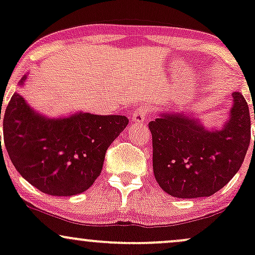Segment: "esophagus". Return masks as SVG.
Segmentation results:
<instances>
[{
	"instance_id": "obj_1",
	"label": "esophagus",
	"mask_w": 255,
	"mask_h": 255,
	"mask_svg": "<svg viewBox=\"0 0 255 255\" xmlns=\"http://www.w3.org/2000/svg\"><path fill=\"white\" fill-rule=\"evenodd\" d=\"M148 112H149V110H148V107H145V106H141V107H138L132 114V122L135 123L144 122L145 118H147Z\"/></svg>"
}]
</instances>
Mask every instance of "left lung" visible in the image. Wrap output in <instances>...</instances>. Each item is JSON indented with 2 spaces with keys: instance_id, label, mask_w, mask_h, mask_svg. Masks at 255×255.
<instances>
[{
  "instance_id": "obj_1",
  "label": "left lung",
  "mask_w": 255,
  "mask_h": 255,
  "mask_svg": "<svg viewBox=\"0 0 255 255\" xmlns=\"http://www.w3.org/2000/svg\"><path fill=\"white\" fill-rule=\"evenodd\" d=\"M233 97L231 118L220 131L211 132L189 117L172 113L148 124L154 176L171 196H211L240 170L250 147L251 116L245 97L240 93Z\"/></svg>"
}]
</instances>
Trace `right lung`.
<instances>
[{"label":"right lung","instance_id":"1","mask_svg":"<svg viewBox=\"0 0 255 255\" xmlns=\"http://www.w3.org/2000/svg\"><path fill=\"white\" fill-rule=\"evenodd\" d=\"M128 124L125 116L82 112L48 119L15 93L4 112L3 143L14 167L30 184L49 195L72 196L93 185L108 147Z\"/></svg>","mask_w":255,"mask_h":255}]
</instances>
